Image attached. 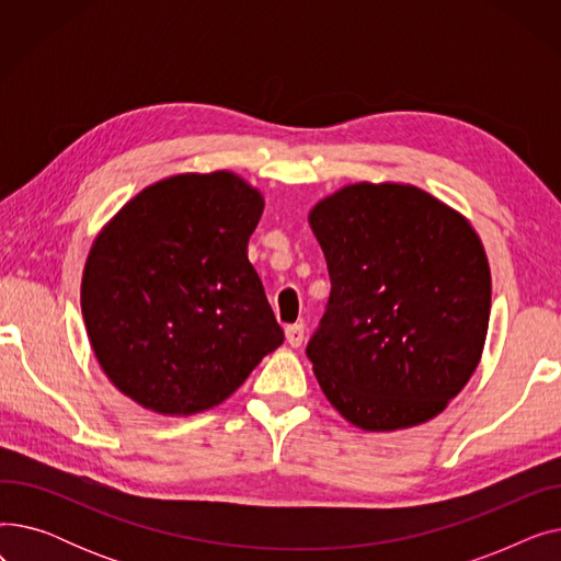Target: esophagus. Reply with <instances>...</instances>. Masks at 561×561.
<instances>
[{"label":"esophagus","mask_w":561,"mask_h":561,"mask_svg":"<svg viewBox=\"0 0 561 561\" xmlns=\"http://www.w3.org/2000/svg\"><path fill=\"white\" fill-rule=\"evenodd\" d=\"M302 341H305V325H302V322H296V325L286 328V343L290 347H300Z\"/></svg>","instance_id":"34e87169"}]
</instances>
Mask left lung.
<instances>
[{"instance_id":"obj_1","label":"left lung","mask_w":561,"mask_h":561,"mask_svg":"<svg viewBox=\"0 0 561 561\" xmlns=\"http://www.w3.org/2000/svg\"><path fill=\"white\" fill-rule=\"evenodd\" d=\"M332 279L307 345L318 385L366 432L432 421L476 373L491 271L478 231L411 184L359 182L309 211Z\"/></svg>"}]
</instances>
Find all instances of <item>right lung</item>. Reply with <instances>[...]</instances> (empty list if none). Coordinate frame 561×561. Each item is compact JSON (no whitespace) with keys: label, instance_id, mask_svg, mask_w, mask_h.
<instances>
[{"label":"right lung","instance_id":"obj_1","mask_svg":"<svg viewBox=\"0 0 561 561\" xmlns=\"http://www.w3.org/2000/svg\"><path fill=\"white\" fill-rule=\"evenodd\" d=\"M263 195L229 170L142 188L98 233L81 313L111 385L163 416H191L239 389L284 341L248 241Z\"/></svg>","mask_w":561,"mask_h":561}]
</instances>
